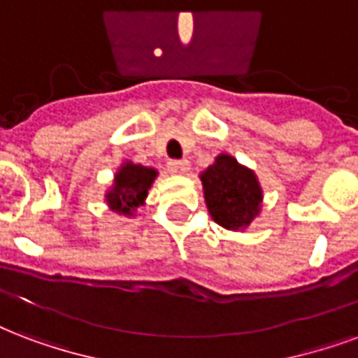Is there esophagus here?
<instances>
[{
    "label": "esophagus",
    "instance_id": "1",
    "mask_svg": "<svg viewBox=\"0 0 358 358\" xmlns=\"http://www.w3.org/2000/svg\"><path fill=\"white\" fill-rule=\"evenodd\" d=\"M169 171L173 174H185L187 171H189V161L185 159H173L169 161Z\"/></svg>",
    "mask_w": 358,
    "mask_h": 358
}]
</instances>
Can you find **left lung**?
I'll return each mask as SVG.
<instances>
[{"label": "left lung", "mask_w": 358, "mask_h": 358, "mask_svg": "<svg viewBox=\"0 0 358 358\" xmlns=\"http://www.w3.org/2000/svg\"><path fill=\"white\" fill-rule=\"evenodd\" d=\"M204 203L217 225L244 231L261 212L263 189L253 171L240 165L233 155L220 154L201 173Z\"/></svg>", "instance_id": "left-lung-1"}]
</instances>
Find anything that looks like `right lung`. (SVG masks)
Segmentation results:
<instances>
[{
    "label": "right lung",
    "mask_w": 358,
    "mask_h": 358,
    "mask_svg": "<svg viewBox=\"0 0 358 358\" xmlns=\"http://www.w3.org/2000/svg\"><path fill=\"white\" fill-rule=\"evenodd\" d=\"M157 171L144 165H135L125 161L114 176V184L106 191L105 201L108 208L122 215H135L136 208L143 206L148 197V189L154 184Z\"/></svg>",
    "instance_id": "right-lung-1"
}]
</instances>
